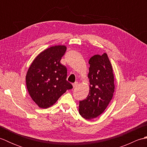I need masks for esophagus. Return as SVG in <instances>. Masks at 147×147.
Returning a JSON list of instances; mask_svg holds the SVG:
<instances>
[{"mask_svg":"<svg viewBox=\"0 0 147 147\" xmlns=\"http://www.w3.org/2000/svg\"><path fill=\"white\" fill-rule=\"evenodd\" d=\"M78 85V82H74V83H73V86L74 88H75V87Z\"/></svg>","mask_w":147,"mask_h":147,"instance_id":"1","label":"esophagus"}]
</instances>
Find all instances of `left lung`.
Masks as SVG:
<instances>
[{
	"label": "left lung",
	"mask_w": 147,
	"mask_h": 147,
	"mask_svg": "<svg viewBox=\"0 0 147 147\" xmlns=\"http://www.w3.org/2000/svg\"><path fill=\"white\" fill-rule=\"evenodd\" d=\"M90 91L86 99L80 101V114L87 120L97 117L107 108L114 92L112 65L106 53L90 59Z\"/></svg>",
	"instance_id": "obj_1"
}]
</instances>
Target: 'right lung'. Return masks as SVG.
<instances>
[{
    "mask_svg": "<svg viewBox=\"0 0 147 147\" xmlns=\"http://www.w3.org/2000/svg\"><path fill=\"white\" fill-rule=\"evenodd\" d=\"M66 49L65 45L47 49L36 56L28 70V91L40 108L50 107L66 90L73 88L66 80L67 68L60 62Z\"/></svg>",
    "mask_w": 147,
    "mask_h": 147,
    "instance_id": "obj_1",
    "label": "right lung"
}]
</instances>
